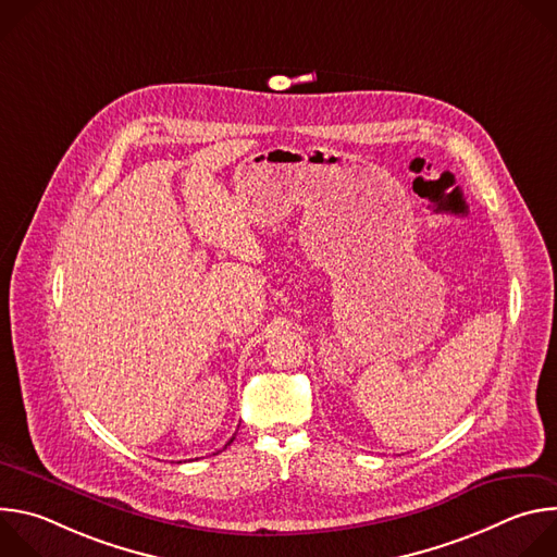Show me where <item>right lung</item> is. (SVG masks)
Returning a JSON list of instances; mask_svg holds the SVG:
<instances>
[{"label": "right lung", "mask_w": 557, "mask_h": 557, "mask_svg": "<svg viewBox=\"0 0 557 557\" xmlns=\"http://www.w3.org/2000/svg\"><path fill=\"white\" fill-rule=\"evenodd\" d=\"M231 441H233V438H231ZM231 441H228V443H231Z\"/></svg>", "instance_id": "right-lung-1"}]
</instances>
